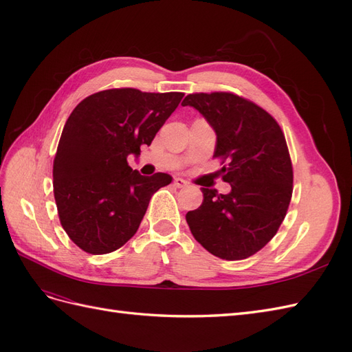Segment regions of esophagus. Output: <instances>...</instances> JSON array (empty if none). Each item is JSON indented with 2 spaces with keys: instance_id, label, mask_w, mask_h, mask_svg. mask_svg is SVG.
<instances>
[{
  "instance_id": "esophagus-1",
  "label": "esophagus",
  "mask_w": 352,
  "mask_h": 352,
  "mask_svg": "<svg viewBox=\"0 0 352 352\" xmlns=\"http://www.w3.org/2000/svg\"><path fill=\"white\" fill-rule=\"evenodd\" d=\"M173 185H175L176 188H186V186H188V182H186L185 179H182V177H175Z\"/></svg>"
}]
</instances>
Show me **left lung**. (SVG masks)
<instances>
[{"mask_svg": "<svg viewBox=\"0 0 352 352\" xmlns=\"http://www.w3.org/2000/svg\"><path fill=\"white\" fill-rule=\"evenodd\" d=\"M182 105L198 110L214 129V157L230 192L201 188L202 204L186 212L194 238L219 258L235 261L260 251L278 232L292 197V163L273 117L230 92L189 94Z\"/></svg>", "mask_w": 352, "mask_h": 352, "instance_id": "8db88e82", "label": "left lung"}]
</instances>
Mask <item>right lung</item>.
<instances>
[{
  "instance_id": "obj_1",
  "label": "right lung",
  "mask_w": 352,
  "mask_h": 352,
  "mask_svg": "<svg viewBox=\"0 0 352 352\" xmlns=\"http://www.w3.org/2000/svg\"><path fill=\"white\" fill-rule=\"evenodd\" d=\"M182 92L107 89L80 101L63 129L52 167L63 229L85 252L109 254L140 228L154 192L172 182L167 173L142 176L127 164L151 145Z\"/></svg>"
}]
</instances>
